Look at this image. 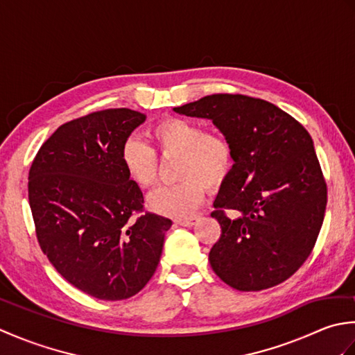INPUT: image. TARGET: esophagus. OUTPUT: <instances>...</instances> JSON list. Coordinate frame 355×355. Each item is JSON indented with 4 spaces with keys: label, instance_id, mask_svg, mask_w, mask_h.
<instances>
[{
    "label": "esophagus",
    "instance_id": "1",
    "mask_svg": "<svg viewBox=\"0 0 355 355\" xmlns=\"http://www.w3.org/2000/svg\"><path fill=\"white\" fill-rule=\"evenodd\" d=\"M198 218L197 216H191V218H180V220H177L175 223L178 225H184V227H191V225H193L195 223H197Z\"/></svg>",
    "mask_w": 355,
    "mask_h": 355
}]
</instances>
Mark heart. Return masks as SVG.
Wrapping results in <instances>:
<instances>
[{"mask_svg":"<svg viewBox=\"0 0 355 355\" xmlns=\"http://www.w3.org/2000/svg\"><path fill=\"white\" fill-rule=\"evenodd\" d=\"M149 137L162 157L177 155L173 175L178 182L158 187L148 197L146 205L155 214L173 218L193 214L205 198V187L216 189L233 171L235 154L230 141L221 132L206 131L195 120L162 119L150 128ZM120 163L140 189H149L157 182V155L139 139L125 140Z\"/></svg>","mask_w":355,"mask_h":355,"instance_id":"b5f03b06","label":"heart"}]
</instances>
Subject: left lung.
<instances>
[{
	"mask_svg": "<svg viewBox=\"0 0 355 355\" xmlns=\"http://www.w3.org/2000/svg\"><path fill=\"white\" fill-rule=\"evenodd\" d=\"M173 111L212 120L235 154L214 202L221 236L210 267L239 291L286 281L311 254L327 209L311 135L276 105L244 94L206 96Z\"/></svg>",
	"mask_w": 355,
	"mask_h": 355,
	"instance_id": "left-lung-1",
	"label": "left lung"
}]
</instances>
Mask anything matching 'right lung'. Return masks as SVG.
I'll list each match as a JSON object with an SVG mask.
<instances>
[{
    "label": "right lung",
    "instance_id": "1",
    "mask_svg": "<svg viewBox=\"0 0 355 355\" xmlns=\"http://www.w3.org/2000/svg\"><path fill=\"white\" fill-rule=\"evenodd\" d=\"M146 116L111 108L61 125L37 150L28 202L41 250L89 296L122 300L155 273L172 221L143 212L120 149Z\"/></svg>",
    "mask_w": 355,
    "mask_h": 355
}]
</instances>
